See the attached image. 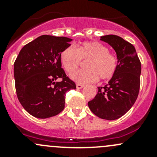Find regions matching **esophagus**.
Listing matches in <instances>:
<instances>
[{"label":"esophagus","instance_id":"34e87169","mask_svg":"<svg viewBox=\"0 0 157 157\" xmlns=\"http://www.w3.org/2000/svg\"><path fill=\"white\" fill-rule=\"evenodd\" d=\"M76 86H77V89L80 90V89H82L84 86H83V84H80V83H77V84H76Z\"/></svg>","mask_w":157,"mask_h":157}]
</instances>
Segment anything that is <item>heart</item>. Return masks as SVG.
Segmentation results:
<instances>
[{"label":"heart","instance_id":"b5f03b06","mask_svg":"<svg viewBox=\"0 0 157 157\" xmlns=\"http://www.w3.org/2000/svg\"><path fill=\"white\" fill-rule=\"evenodd\" d=\"M60 59L64 70L72 74L83 61H87L86 70L75 72L71 78L80 83H93L98 79L109 80L114 76L118 67V58L110 53L108 47L99 42H84L77 48L69 46L61 52Z\"/></svg>","mask_w":157,"mask_h":157}]
</instances>
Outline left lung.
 I'll list each match as a JSON object with an SVG mask.
<instances>
[{"mask_svg":"<svg viewBox=\"0 0 157 157\" xmlns=\"http://www.w3.org/2000/svg\"><path fill=\"white\" fill-rule=\"evenodd\" d=\"M100 40L116 52L118 67L108 84L98 87L94 99L88 102L94 115L105 120L121 118L135 102L140 90L141 64L134 45L120 36L107 35Z\"/></svg>","mask_w":157,"mask_h":157,"instance_id":"8db88e82","label":"left lung"}]
</instances>
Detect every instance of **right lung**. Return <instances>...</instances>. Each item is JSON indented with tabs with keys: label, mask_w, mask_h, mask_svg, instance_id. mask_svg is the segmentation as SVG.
Wrapping results in <instances>:
<instances>
[{
	"label": "right lung",
	"mask_w": 157,
	"mask_h": 157,
	"mask_svg": "<svg viewBox=\"0 0 157 157\" xmlns=\"http://www.w3.org/2000/svg\"><path fill=\"white\" fill-rule=\"evenodd\" d=\"M67 37L43 35L26 44L14 62L17 98L25 110L38 118L62 112L65 93L76 89L74 81L61 68L60 55L71 45ZM61 78V82H57Z\"/></svg>",
	"instance_id": "obj_1"
}]
</instances>
